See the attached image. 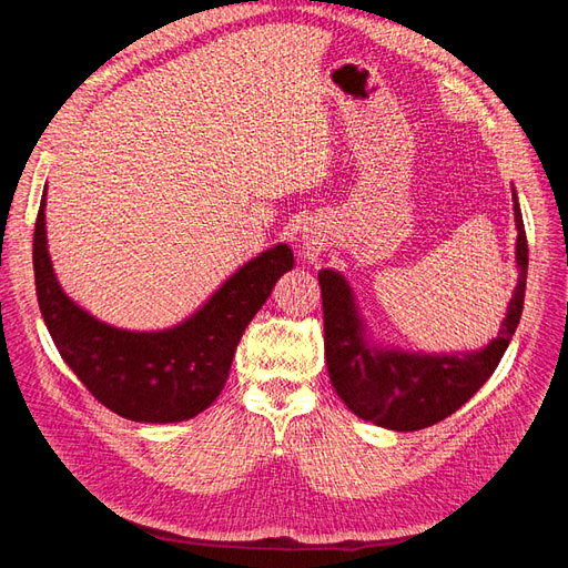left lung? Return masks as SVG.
Returning a JSON list of instances; mask_svg holds the SVG:
<instances>
[{
    "instance_id": "left-lung-1",
    "label": "left lung",
    "mask_w": 568,
    "mask_h": 568,
    "mask_svg": "<svg viewBox=\"0 0 568 568\" xmlns=\"http://www.w3.org/2000/svg\"><path fill=\"white\" fill-rule=\"evenodd\" d=\"M514 217L519 230V284L509 301L500 334L480 353L407 355L372 351L363 341V326L348 284L332 270L320 272L326 369L338 398L357 417L393 432H417L450 417L490 379L517 332L526 296L528 242L517 192H514Z\"/></svg>"
}]
</instances>
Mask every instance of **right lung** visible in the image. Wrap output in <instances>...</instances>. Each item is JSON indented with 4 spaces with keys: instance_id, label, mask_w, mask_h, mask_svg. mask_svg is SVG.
Returning <instances> with one entry per match:
<instances>
[{
    "instance_id": "obj_1",
    "label": "right lung",
    "mask_w": 568,
    "mask_h": 568,
    "mask_svg": "<svg viewBox=\"0 0 568 568\" xmlns=\"http://www.w3.org/2000/svg\"><path fill=\"white\" fill-rule=\"evenodd\" d=\"M38 303L65 365L94 400L132 422L170 424L196 417L225 388L234 351L272 286L294 267L286 244L253 257L184 324L136 334L101 324L68 298L49 263L44 194L32 234Z\"/></svg>"
}]
</instances>
